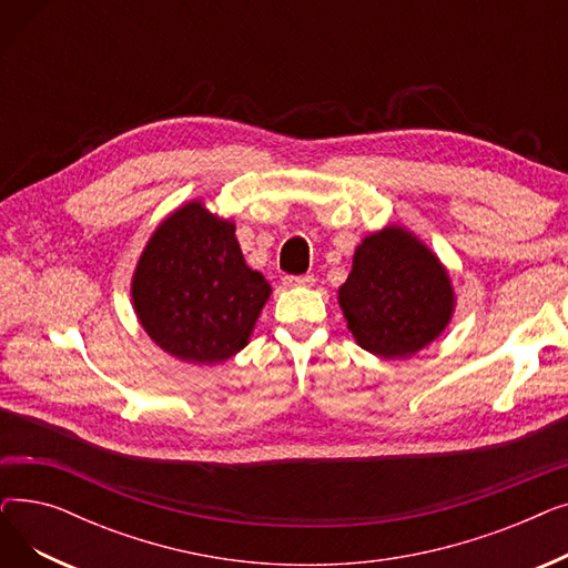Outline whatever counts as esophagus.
I'll use <instances>...</instances> for the list:
<instances>
[{
	"label": "esophagus",
	"instance_id": "esophagus-1",
	"mask_svg": "<svg viewBox=\"0 0 568 568\" xmlns=\"http://www.w3.org/2000/svg\"><path fill=\"white\" fill-rule=\"evenodd\" d=\"M315 278L311 274H302V276H285L283 285L285 287H302V285H313Z\"/></svg>",
	"mask_w": 568,
	"mask_h": 568
}]
</instances>
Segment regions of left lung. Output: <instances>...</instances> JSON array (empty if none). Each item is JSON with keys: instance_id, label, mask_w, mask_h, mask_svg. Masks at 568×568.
<instances>
[{"instance_id": "1", "label": "left lung", "mask_w": 568, "mask_h": 568, "mask_svg": "<svg viewBox=\"0 0 568 568\" xmlns=\"http://www.w3.org/2000/svg\"><path fill=\"white\" fill-rule=\"evenodd\" d=\"M338 302L356 343L382 359H403L444 332L454 290L422 242L400 227H384L356 248Z\"/></svg>"}]
</instances>
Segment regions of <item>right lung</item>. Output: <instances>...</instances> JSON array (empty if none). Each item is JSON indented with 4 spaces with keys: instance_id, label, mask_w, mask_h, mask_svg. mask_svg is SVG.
<instances>
[{
    "instance_id": "right-lung-1",
    "label": "right lung",
    "mask_w": 568,
    "mask_h": 568,
    "mask_svg": "<svg viewBox=\"0 0 568 568\" xmlns=\"http://www.w3.org/2000/svg\"><path fill=\"white\" fill-rule=\"evenodd\" d=\"M268 292L264 276L246 266L234 225L200 202L161 223L133 276L144 332L193 364H221L244 349Z\"/></svg>"
}]
</instances>
